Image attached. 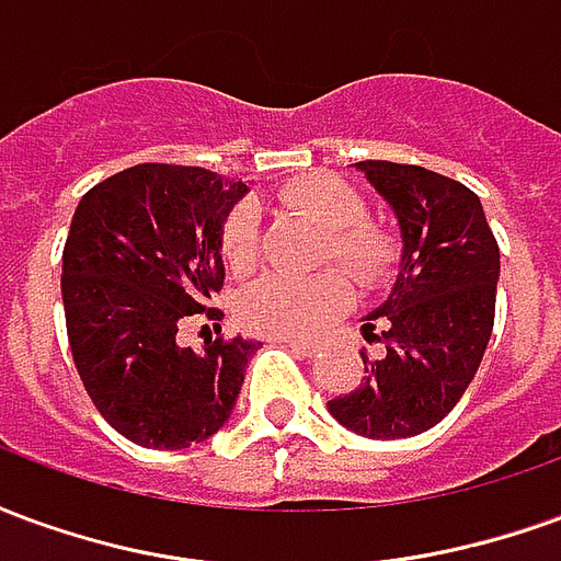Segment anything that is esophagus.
I'll return each instance as SVG.
<instances>
[{
  "label": "esophagus",
  "mask_w": 561,
  "mask_h": 561,
  "mask_svg": "<svg viewBox=\"0 0 561 561\" xmlns=\"http://www.w3.org/2000/svg\"><path fill=\"white\" fill-rule=\"evenodd\" d=\"M285 342L294 354H300V357H316L318 354V345L316 342H304V340H279Z\"/></svg>",
  "instance_id": "esophagus-1"
}]
</instances>
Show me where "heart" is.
Returning <instances> with one entry per match:
<instances>
[{
	"instance_id": "1",
	"label": "heart",
	"mask_w": 561,
	"mask_h": 561,
	"mask_svg": "<svg viewBox=\"0 0 561 561\" xmlns=\"http://www.w3.org/2000/svg\"><path fill=\"white\" fill-rule=\"evenodd\" d=\"M282 207L328 231L324 257H336L360 285H376L397 267L400 245L381 225L366 221L364 195L333 173H306L279 188ZM261 225L249 204L237 207L221 228V255L233 273L255 267ZM352 306V285L336 270L318 276L267 273L255 279L237 304L240 324L261 336L306 340Z\"/></svg>"
}]
</instances>
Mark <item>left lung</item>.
Masks as SVG:
<instances>
[{
  "label": "left lung",
  "mask_w": 561,
  "mask_h": 561,
  "mask_svg": "<svg viewBox=\"0 0 561 561\" xmlns=\"http://www.w3.org/2000/svg\"><path fill=\"white\" fill-rule=\"evenodd\" d=\"M388 201L402 237L388 300L364 318V378L328 402L336 421L366 438H409L442 421L481 366L493 333L499 245L481 197L417 164L357 161Z\"/></svg>",
  "instance_id": "8db88e82"
}]
</instances>
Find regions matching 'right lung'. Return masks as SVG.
I'll use <instances>...</instances> for the list:
<instances>
[{"label": "right lung", "mask_w": 561, "mask_h": 561, "mask_svg": "<svg viewBox=\"0 0 561 561\" xmlns=\"http://www.w3.org/2000/svg\"><path fill=\"white\" fill-rule=\"evenodd\" d=\"M245 192L204 168L149 161L92 185L75 209L62 252L68 342L95 409L135 445L207 442L237 405L261 342L195 352L176 330L221 288V228Z\"/></svg>", "instance_id": "obj_1"}]
</instances>
